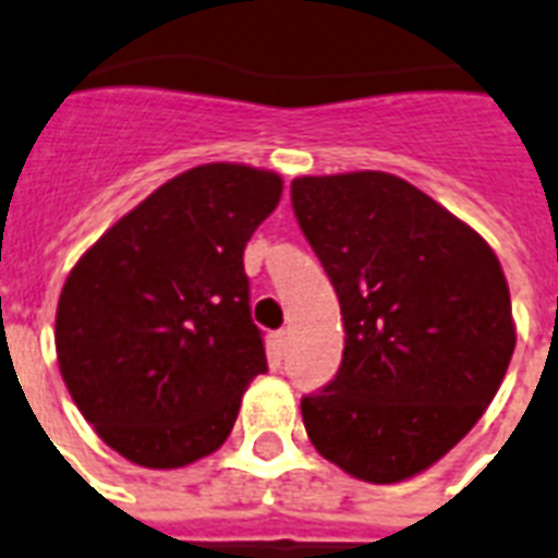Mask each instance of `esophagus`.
<instances>
[{
    "mask_svg": "<svg viewBox=\"0 0 558 558\" xmlns=\"http://www.w3.org/2000/svg\"><path fill=\"white\" fill-rule=\"evenodd\" d=\"M284 351H288V331H276L274 333V356H276V363L282 360Z\"/></svg>",
    "mask_w": 558,
    "mask_h": 558,
    "instance_id": "34e87169",
    "label": "esophagus"
}]
</instances>
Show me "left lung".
Instances as JSON below:
<instances>
[{"mask_svg": "<svg viewBox=\"0 0 558 558\" xmlns=\"http://www.w3.org/2000/svg\"><path fill=\"white\" fill-rule=\"evenodd\" d=\"M291 202L345 325L340 372L302 398L307 438L360 481L412 478L505 380L515 349L505 270L472 227L389 172L296 178Z\"/></svg>", "mask_w": 558, "mask_h": 558, "instance_id": "1", "label": "left lung"}]
</instances>
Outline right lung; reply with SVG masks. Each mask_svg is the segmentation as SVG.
<instances>
[{
	"mask_svg": "<svg viewBox=\"0 0 558 558\" xmlns=\"http://www.w3.org/2000/svg\"><path fill=\"white\" fill-rule=\"evenodd\" d=\"M282 178L204 163L158 186L88 247L62 284L57 363L106 444L175 470L216 452L267 372L244 247Z\"/></svg>",
	"mask_w": 558,
	"mask_h": 558,
	"instance_id": "add662e5",
	"label": "right lung"
}]
</instances>
